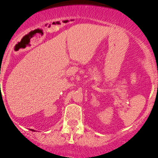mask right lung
Returning a JSON list of instances; mask_svg holds the SVG:
<instances>
[{"mask_svg": "<svg viewBox=\"0 0 158 158\" xmlns=\"http://www.w3.org/2000/svg\"><path fill=\"white\" fill-rule=\"evenodd\" d=\"M31 130H32V129H31ZM32 131H33V130H32Z\"/></svg>", "mask_w": 158, "mask_h": 158, "instance_id": "1", "label": "right lung"}]
</instances>
